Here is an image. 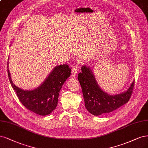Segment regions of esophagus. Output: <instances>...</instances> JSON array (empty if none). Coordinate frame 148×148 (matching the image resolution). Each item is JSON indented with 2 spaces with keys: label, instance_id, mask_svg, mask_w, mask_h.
<instances>
[{
  "label": "esophagus",
  "instance_id": "esophagus-1",
  "mask_svg": "<svg viewBox=\"0 0 148 148\" xmlns=\"http://www.w3.org/2000/svg\"><path fill=\"white\" fill-rule=\"evenodd\" d=\"M77 73H78V67L75 65L72 69V75L75 76L76 74H77Z\"/></svg>",
  "mask_w": 148,
  "mask_h": 148
}]
</instances>
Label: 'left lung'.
Masks as SVG:
<instances>
[{
    "mask_svg": "<svg viewBox=\"0 0 148 148\" xmlns=\"http://www.w3.org/2000/svg\"><path fill=\"white\" fill-rule=\"evenodd\" d=\"M78 79L82 89L86 108L94 116L111 113L128 102L135 84L133 81L123 92L110 95L100 88L92 70L88 65L82 66Z\"/></svg>",
    "mask_w": 148,
    "mask_h": 148,
    "instance_id": "1",
    "label": "left lung"
}]
</instances>
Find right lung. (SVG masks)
I'll return each mask as SVG.
<instances>
[{"label": "right lung", "mask_w": 148, "mask_h": 148, "mask_svg": "<svg viewBox=\"0 0 148 148\" xmlns=\"http://www.w3.org/2000/svg\"><path fill=\"white\" fill-rule=\"evenodd\" d=\"M7 63L10 82L21 103L29 110L39 115L46 116L51 113L56 108L62 85L70 76L71 69L69 65L56 66L38 87L33 90H24L13 83L8 70V62Z\"/></svg>", "instance_id": "right-lung-1"}]
</instances>
